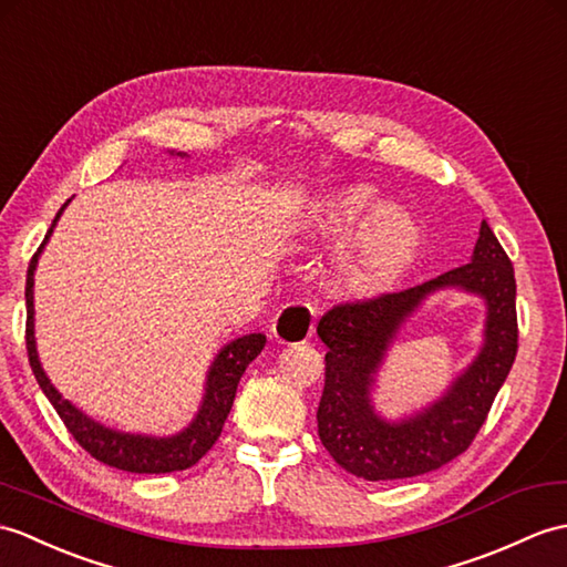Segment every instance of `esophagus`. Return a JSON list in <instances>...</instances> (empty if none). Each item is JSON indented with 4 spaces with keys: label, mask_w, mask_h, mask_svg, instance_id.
I'll return each instance as SVG.
<instances>
[{
    "label": "esophagus",
    "mask_w": 567,
    "mask_h": 567,
    "mask_svg": "<svg viewBox=\"0 0 567 567\" xmlns=\"http://www.w3.org/2000/svg\"><path fill=\"white\" fill-rule=\"evenodd\" d=\"M313 309L309 305H299V301H292V305L280 307V311L275 313V319L270 323V333L272 338H278V343L282 346H297L305 343L307 338L313 333Z\"/></svg>",
    "instance_id": "34e87169"
}]
</instances>
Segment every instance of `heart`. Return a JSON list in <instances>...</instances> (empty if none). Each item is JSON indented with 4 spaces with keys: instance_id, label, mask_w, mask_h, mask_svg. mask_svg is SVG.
I'll list each match as a JSON object with an SVG mask.
<instances>
[{
    "instance_id": "1",
    "label": "heart",
    "mask_w": 567,
    "mask_h": 567,
    "mask_svg": "<svg viewBox=\"0 0 567 567\" xmlns=\"http://www.w3.org/2000/svg\"><path fill=\"white\" fill-rule=\"evenodd\" d=\"M362 224L338 260V280L352 295H377L396 282L420 248V229L403 209L381 207L370 188H348L326 197L319 207L316 231L321 236L348 234Z\"/></svg>"
}]
</instances>
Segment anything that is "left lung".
<instances>
[{
  "label": "left lung",
  "mask_w": 567,
  "mask_h": 567,
  "mask_svg": "<svg viewBox=\"0 0 567 567\" xmlns=\"http://www.w3.org/2000/svg\"><path fill=\"white\" fill-rule=\"evenodd\" d=\"M440 288H462L484 299V346L437 402L413 416L386 421L371 401L380 362L400 326ZM515 299V268L488 221H481L466 266L403 292L323 313L316 333L328 348L326 386L316 420L336 464L364 481H396L423 476L464 454L517 358Z\"/></svg>",
  "instance_id": "8db88e82"
}]
</instances>
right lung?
Masks as SVG:
<instances>
[{
	"mask_svg": "<svg viewBox=\"0 0 567 567\" xmlns=\"http://www.w3.org/2000/svg\"><path fill=\"white\" fill-rule=\"evenodd\" d=\"M178 156H186V154L178 152ZM68 203L60 207L58 217L52 219V227L45 234V241L41 244V248H38V254L31 258L29 275H25V348H29V362H31L38 386L43 389L48 401L62 417V423L72 432V437L82 444L91 456L99 458L101 464L130 471V473H171V471L190 468L193 464L200 462L209 450H213V444L221 434L224 420H227L236 396V386H239L246 367L258 358L262 348H266V336L262 333L241 336L217 352V358L207 370L203 403L197 408L195 417L190 420L188 427H183L176 434H168V437H154V434L121 432V430L105 427L103 423H99V420L89 417L84 411H79L72 401L64 399L62 393L52 386V381L48 379L41 360H38L35 319H33L35 313L33 275L38 266V256H41L43 246L48 244L50 234L55 229V224L62 215V209L68 207Z\"/></svg>",
	"mask_w": 567,
	"mask_h": 567,
	"instance_id": "obj_1",
	"label": "right lung"
}]
</instances>
